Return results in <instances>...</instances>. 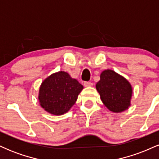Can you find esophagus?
<instances>
[{
  "label": "esophagus",
  "instance_id": "obj_1",
  "mask_svg": "<svg viewBox=\"0 0 159 159\" xmlns=\"http://www.w3.org/2000/svg\"><path fill=\"white\" fill-rule=\"evenodd\" d=\"M84 86L86 87H92L93 86V83L92 82H90V81H86L84 83Z\"/></svg>",
  "mask_w": 159,
  "mask_h": 159
}]
</instances>
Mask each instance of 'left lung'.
I'll return each instance as SVG.
<instances>
[{
    "mask_svg": "<svg viewBox=\"0 0 159 159\" xmlns=\"http://www.w3.org/2000/svg\"><path fill=\"white\" fill-rule=\"evenodd\" d=\"M96 87L102 102L109 111L120 113L131 106L133 93L132 85L123 76L114 71L104 70Z\"/></svg>",
    "mask_w": 159,
    "mask_h": 159,
    "instance_id": "8db88e82",
    "label": "left lung"
}]
</instances>
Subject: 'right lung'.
<instances>
[{"label":"right lung","instance_id":"right-lung-1","mask_svg":"<svg viewBox=\"0 0 159 159\" xmlns=\"http://www.w3.org/2000/svg\"><path fill=\"white\" fill-rule=\"evenodd\" d=\"M83 89V86L67 72H54L40 85L38 96L39 105L51 114H64L73 106Z\"/></svg>","mask_w":159,"mask_h":159}]
</instances>
